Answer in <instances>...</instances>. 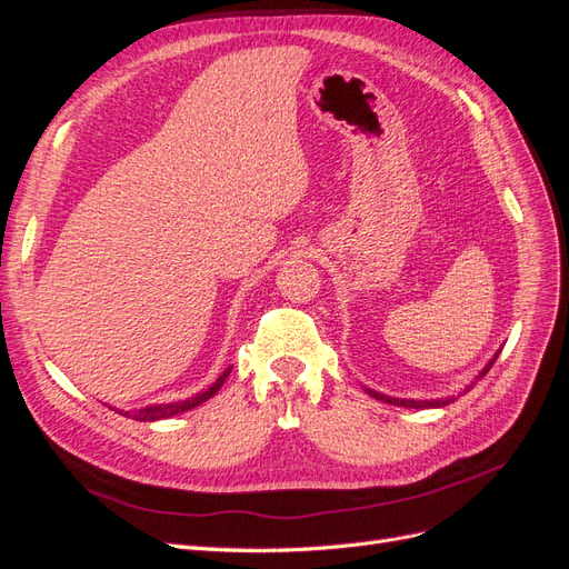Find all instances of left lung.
I'll return each mask as SVG.
<instances>
[{
  "label": "left lung",
  "instance_id": "left-lung-1",
  "mask_svg": "<svg viewBox=\"0 0 569 569\" xmlns=\"http://www.w3.org/2000/svg\"><path fill=\"white\" fill-rule=\"evenodd\" d=\"M501 353V351H498ZM498 353L489 360V363L485 366V370H481L479 375H477V380H481V377H485L489 370H491V366L496 363V358H498ZM470 389V387H468ZM372 399H377V401H385V403H391V406H403V408H441V406H449L451 401H456V396H449V399H435V401H416V399H393V396H387V393H380V391H372V389H366Z\"/></svg>",
  "mask_w": 569,
  "mask_h": 569
}]
</instances>
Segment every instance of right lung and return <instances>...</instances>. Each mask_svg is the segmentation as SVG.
<instances>
[{
  "mask_svg": "<svg viewBox=\"0 0 569 569\" xmlns=\"http://www.w3.org/2000/svg\"><path fill=\"white\" fill-rule=\"evenodd\" d=\"M232 368H228L226 372H222L218 380L206 389V391H199L197 396H192V399H184V401H176V403H157V406H144L140 410H120V416H128L132 420H140V422H153V420H166V418H173L178 416V412H184V410H192L197 406H201L203 401H209L211 396L218 393V389L226 385L228 375H230Z\"/></svg>",
  "mask_w": 569,
  "mask_h": 569,
  "instance_id": "1",
  "label": "right lung"
}]
</instances>
